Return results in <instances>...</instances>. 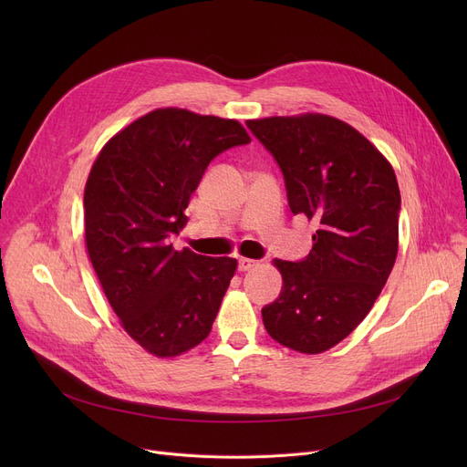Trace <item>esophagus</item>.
<instances>
[{"mask_svg":"<svg viewBox=\"0 0 467 467\" xmlns=\"http://www.w3.org/2000/svg\"><path fill=\"white\" fill-rule=\"evenodd\" d=\"M255 266H259V261H255V259H248V257L238 259L240 271H252V268H255Z\"/></svg>","mask_w":467,"mask_h":467,"instance_id":"34e87169","label":"esophagus"}]
</instances>
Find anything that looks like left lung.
Returning a JSON list of instances; mask_svg holds the SVG:
<instances>
[{
	"instance_id": "left-lung-1",
	"label": "left lung",
	"mask_w": 467,
	"mask_h": 467,
	"mask_svg": "<svg viewBox=\"0 0 467 467\" xmlns=\"http://www.w3.org/2000/svg\"><path fill=\"white\" fill-rule=\"evenodd\" d=\"M246 125L280 166L291 212L317 225L305 259L275 261L284 285L261 308L265 329L291 350L326 352L369 314L394 268L401 210L394 168L329 115Z\"/></svg>"
}]
</instances>
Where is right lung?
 Returning <instances> with one entry per match:
<instances>
[{
	"mask_svg": "<svg viewBox=\"0 0 467 467\" xmlns=\"http://www.w3.org/2000/svg\"><path fill=\"white\" fill-rule=\"evenodd\" d=\"M252 138L238 120L155 109L113 136L85 187L90 263L125 331L159 358L210 335L236 259L176 252L168 242L208 164Z\"/></svg>",
	"mask_w": 467,
	"mask_h": 467,
	"instance_id": "right-lung-1",
	"label": "right lung"
}]
</instances>
